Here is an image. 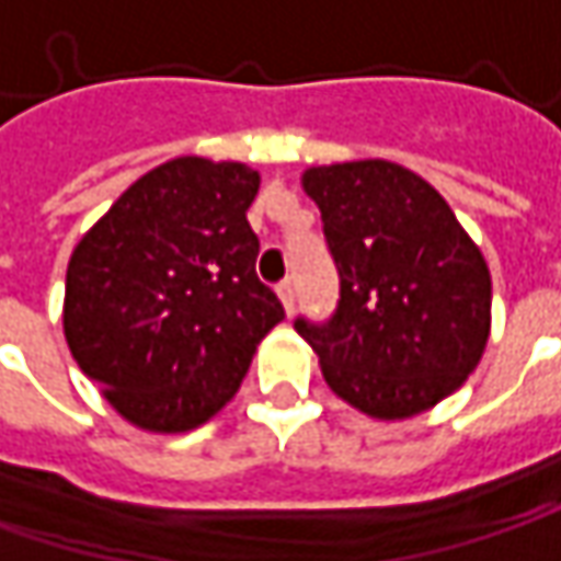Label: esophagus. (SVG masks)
I'll use <instances>...</instances> for the list:
<instances>
[{"label":"esophagus","instance_id":"34e87169","mask_svg":"<svg viewBox=\"0 0 561 561\" xmlns=\"http://www.w3.org/2000/svg\"><path fill=\"white\" fill-rule=\"evenodd\" d=\"M277 296H280L284 309H287V312H294V306H296V284H294V280H290V277L277 284Z\"/></svg>","mask_w":561,"mask_h":561}]
</instances>
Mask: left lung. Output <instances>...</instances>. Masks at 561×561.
<instances>
[{
  "instance_id": "left-lung-1",
  "label": "left lung",
  "mask_w": 561,
  "mask_h": 561,
  "mask_svg": "<svg viewBox=\"0 0 561 561\" xmlns=\"http://www.w3.org/2000/svg\"><path fill=\"white\" fill-rule=\"evenodd\" d=\"M322 210L341 296L324 322L296 319L324 381L378 420L438 404L480 363L490 337V267L455 210L391 160L302 173Z\"/></svg>"
}]
</instances>
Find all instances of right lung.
<instances>
[{
	"label": "right lung",
	"instance_id": "right-lung-1",
	"mask_svg": "<svg viewBox=\"0 0 561 561\" xmlns=\"http://www.w3.org/2000/svg\"><path fill=\"white\" fill-rule=\"evenodd\" d=\"M259 173L176 157L113 202L71 252L66 341L106 401L151 433L202 426L284 319L255 274Z\"/></svg>",
	"mask_w": 561,
	"mask_h": 561
}]
</instances>
